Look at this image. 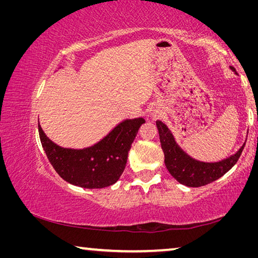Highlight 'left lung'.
<instances>
[{
    "label": "left lung",
    "mask_w": 258,
    "mask_h": 258,
    "mask_svg": "<svg viewBox=\"0 0 258 258\" xmlns=\"http://www.w3.org/2000/svg\"><path fill=\"white\" fill-rule=\"evenodd\" d=\"M230 69L235 72L233 67H230ZM156 125L158 128L161 149L164 151L166 168L178 183L186 186H203L223 176L237 163L246 145L244 142L235 154L229 156L228 158L215 161V163H206V161L192 158L187 155L178 146L171 130L163 121L157 120Z\"/></svg>",
    "instance_id": "1"
}]
</instances>
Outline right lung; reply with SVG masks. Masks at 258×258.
I'll return each instance as SVG.
<instances>
[{
    "label": "right lung",
    "mask_w": 258,
    "mask_h": 258,
    "mask_svg": "<svg viewBox=\"0 0 258 258\" xmlns=\"http://www.w3.org/2000/svg\"><path fill=\"white\" fill-rule=\"evenodd\" d=\"M146 120L126 118L93 146L63 148L46 137L38 123L43 149L55 172L64 181L85 189H102L118 181L124 172L128 151Z\"/></svg>",
    "instance_id": "obj_1"
}]
</instances>
